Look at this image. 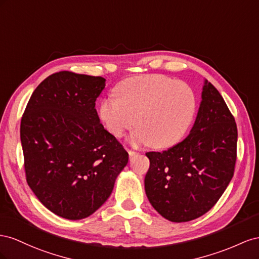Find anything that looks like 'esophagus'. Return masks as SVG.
<instances>
[{"instance_id": "esophagus-1", "label": "esophagus", "mask_w": 259, "mask_h": 259, "mask_svg": "<svg viewBox=\"0 0 259 259\" xmlns=\"http://www.w3.org/2000/svg\"><path fill=\"white\" fill-rule=\"evenodd\" d=\"M128 153H129V156H130V158L135 157V156H137V155H138V152H136V151H132V150H128Z\"/></svg>"}]
</instances>
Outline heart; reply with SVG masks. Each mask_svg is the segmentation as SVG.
I'll return each mask as SVG.
<instances>
[{
    "label": "heart",
    "instance_id": "1",
    "mask_svg": "<svg viewBox=\"0 0 259 259\" xmlns=\"http://www.w3.org/2000/svg\"><path fill=\"white\" fill-rule=\"evenodd\" d=\"M115 91L117 98L101 102L99 115L118 138L138 124L132 142L167 149L178 143L193 122L197 98L184 81L164 75L137 76L121 81Z\"/></svg>",
    "mask_w": 259,
    "mask_h": 259
}]
</instances>
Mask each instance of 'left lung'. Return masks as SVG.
Listing matches in <instances>:
<instances>
[{"instance_id": "left-lung-1", "label": "left lung", "mask_w": 259, "mask_h": 259, "mask_svg": "<svg viewBox=\"0 0 259 259\" xmlns=\"http://www.w3.org/2000/svg\"><path fill=\"white\" fill-rule=\"evenodd\" d=\"M238 129L217 89L205 80L202 102L190 135L162 152H147L145 193L153 207L174 223L203 216L230 183Z\"/></svg>"}]
</instances>
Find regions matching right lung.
Wrapping results in <instances>:
<instances>
[{
	"label": "right lung",
	"mask_w": 259,
	"mask_h": 259,
	"mask_svg": "<svg viewBox=\"0 0 259 259\" xmlns=\"http://www.w3.org/2000/svg\"><path fill=\"white\" fill-rule=\"evenodd\" d=\"M104 88L103 77L55 72L36 87L21 117L28 186L49 210L69 220L98 210L128 162L95 109Z\"/></svg>",
	"instance_id": "1"
}]
</instances>
